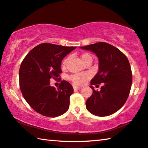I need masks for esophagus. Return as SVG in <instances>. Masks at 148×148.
Here are the masks:
<instances>
[{"label": "esophagus", "mask_w": 148, "mask_h": 148, "mask_svg": "<svg viewBox=\"0 0 148 148\" xmlns=\"http://www.w3.org/2000/svg\"><path fill=\"white\" fill-rule=\"evenodd\" d=\"M73 88H74V90H81V88H80V87L76 86H74Z\"/></svg>", "instance_id": "obj_1"}]
</instances>
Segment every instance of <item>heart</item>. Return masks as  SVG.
<instances>
[{
	"instance_id": "obj_1",
	"label": "heart",
	"mask_w": 148,
	"mask_h": 148,
	"mask_svg": "<svg viewBox=\"0 0 148 148\" xmlns=\"http://www.w3.org/2000/svg\"><path fill=\"white\" fill-rule=\"evenodd\" d=\"M81 60L84 63H86L88 62L91 61L92 62V56L90 53L84 52L81 54L80 56ZM68 62V58H66L62 62V67L64 68L66 66ZM89 74L88 73H80V74H76L72 75L70 76V80L76 85H82L84 83V82L89 78Z\"/></svg>"
}]
</instances>
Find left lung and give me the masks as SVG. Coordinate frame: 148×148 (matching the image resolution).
<instances>
[{"mask_svg": "<svg viewBox=\"0 0 148 148\" xmlns=\"http://www.w3.org/2000/svg\"><path fill=\"white\" fill-rule=\"evenodd\" d=\"M80 48L96 54L99 71L91 80V85L103 83L100 91L94 88L92 96L86 102V109L97 116L115 113L126 102L130 92L132 74L128 59L118 48L100 42Z\"/></svg>", "mask_w": 148, "mask_h": 148, "instance_id": "obj_1", "label": "left lung"}]
</instances>
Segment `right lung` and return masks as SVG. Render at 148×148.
Wrapping results in <instances>:
<instances>
[{
	"label": "right lung",
	"mask_w": 148,
	"mask_h": 148,
	"mask_svg": "<svg viewBox=\"0 0 148 148\" xmlns=\"http://www.w3.org/2000/svg\"><path fill=\"white\" fill-rule=\"evenodd\" d=\"M76 46L42 43L28 53L19 70L20 88L32 109L42 115L54 118L69 108L73 88L62 80L58 89L50 85V79H59L63 58Z\"/></svg>",
	"instance_id": "obj_1"
}]
</instances>
